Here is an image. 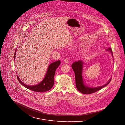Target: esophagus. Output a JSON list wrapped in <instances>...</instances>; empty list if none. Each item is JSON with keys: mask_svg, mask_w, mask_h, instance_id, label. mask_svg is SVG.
I'll list each match as a JSON object with an SVG mask.
<instances>
[{"mask_svg": "<svg viewBox=\"0 0 125 125\" xmlns=\"http://www.w3.org/2000/svg\"><path fill=\"white\" fill-rule=\"evenodd\" d=\"M64 62H65L66 63H68L69 62V60H68L67 58H65L64 60Z\"/></svg>", "mask_w": 125, "mask_h": 125, "instance_id": "1", "label": "esophagus"}]
</instances>
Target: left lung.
<instances>
[{
    "label": "left lung",
    "instance_id": "left-lung-1",
    "mask_svg": "<svg viewBox=\"0 0 125 125\" xmlns=\"http://www.w3.org/2000/svg\"><path fill=\"white\" fill-rule=\"evenodd\" d=\"M107 51H109L112 53V56L113 57L112 49L110 48H109L107 49ZM83 64V62L82 60H79L77 62L75 61L73 62L72 65V68H73L75 73L76 87L77 88V89L79 90V91L84 94H90L99 91V90L107 86V85L109 84L110 83L112 78H111L109 81L105 84L98 87L92 88L86 86L84 83L83 78L82 76Z\"/></svg>",
    "mask_w": 125,
    "mask_h": 125
}]
</instances>
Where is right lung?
<instances>
[{
  "instance_id": "obj_1",
  "label": "right lung",
  "mask_w": 125,
  "mask_h": 125,
  "mask_svg": "<svg viewBox=\"0 0 125 125\" xmlns=\"http://www.w3.org/2000/svg\"><path fill=\"white\" fill-rule=\"evenodd\" d=\"M16 51L14 53V60H15V55H16ZM60 64V61L58 60L54 62L51 63L50 65H49L48 68L47 69V71L46 72L45 76L44 78V79L42 80L40 83L36 85H33V86H29L23 83L19 76L17 77L18 81H19L20 83H21L22 85H23L25 88L30 89L31 90L35 91V92H45L48 91L51 89L52 87L53 86L54 83V77L55 75V73L56 69L58 68V67Z\"/></svg>"
}]
</instances>
